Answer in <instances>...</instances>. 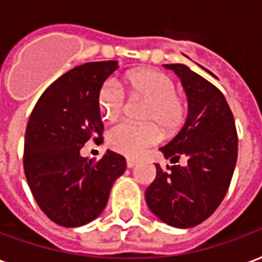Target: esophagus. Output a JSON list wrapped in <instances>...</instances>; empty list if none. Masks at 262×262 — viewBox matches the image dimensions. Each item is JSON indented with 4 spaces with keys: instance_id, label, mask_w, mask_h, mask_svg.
<instances>
[{
    "instance_id": "1",
    "label": "esophagus",
    "mask_w": 262,
    "mask_h": 262,
    "mask_svg": "<svg viewBox=\"0 0 262 262\" xmlns=\"http://www.w3.org/2000/svg\"><path fill=\"white\" fill-rule=\"evenodd\" d=\"M138 162H139L138 159H134V158H127V166H128L129 169H131V167H134V166L137 165Z\"/></svg>"
}]
</instances>
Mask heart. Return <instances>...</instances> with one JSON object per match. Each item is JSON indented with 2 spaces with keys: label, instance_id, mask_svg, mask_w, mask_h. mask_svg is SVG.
<instances>
[{
  "label": "heart",
  "instance_id": "1",
  "mask_svg": "<svg viewBox=\"0 0 262 262\" xmlns=\"http://www.w3.org/2000/svg\"><path fill=\"white\" fill-rule=\"evenodd\" d=\"M124 85L131 95L146 100L142 120L149 123L121 121L108 129L106 141L118 154L138 156L160 141V131L156 123L163 131L170 133L183 123L186 103L176 93V83L170 76L152 68L129 71L124 76ZM124 106L125 96L117 82L114 79L103 82L97 92V107L103 117L116 120L123 113Z\"/></svg>",
  "mask_w": 262,
  "mask_h": 262
}]
</instances>
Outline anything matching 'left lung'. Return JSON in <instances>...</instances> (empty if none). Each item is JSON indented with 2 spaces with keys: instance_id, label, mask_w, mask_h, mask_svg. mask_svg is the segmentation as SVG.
<instances>
[{
  "instance_id": "8db88e82",
  "label": "left lung",
  "mask_w": 262,
  "mask_h": 262,
  "mask_svg": "<svg viewBox=\"0 0 262 262\" xmlns=\"http://www.w3.org/2000/svg\"><path fill=\"white\" fill-rule=\"evenodd\" d=\"M181 79L188 100V116L180 133L160 148L176 163L156 166V179L145 198L162 222L192 228L211 216L226 195L237 160V133L232 110L216 86L184 64H165Z\"/></svg>"
}]
</instances>
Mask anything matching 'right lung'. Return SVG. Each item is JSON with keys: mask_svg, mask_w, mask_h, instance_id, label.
Returning <instances> with one entry per match:
<instances>
[{"mask_svg": "<svg viewBox=\"0 0 262 262\" xmlns=\"http://www.w3.org/2000/svg\"><path fill=\"white\" fill-rule=\"evenodd\" d=\"M117 68V61H97L68 71L43 92L28 121L26 180L40 209L64 228L96 219L127 167L108 149L97 162L81 156L89 139H102L97 92Z\"/></svg>", "mask_w": 262, "mask_h": 262, "instance_id": "add662e5", "label": "right lung"}]
</instances>
